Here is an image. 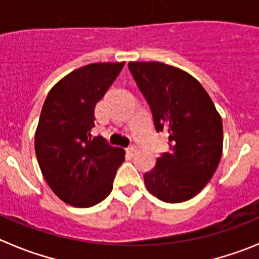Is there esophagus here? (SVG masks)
<instances>
[{
    "instance_id": "obj_1",
    "label": "esophagus",
    "mask_w": 259,
    "mask_h": 259,
    "mask_svg": "<svg viewBox=\"0 0 259 259\" xmlns=\"http://www.w3.org/2000/svg\"><path fill=\"white\" fill-rule=\"evenodd\" d=\"M137 151H138V149H137V147H135V146H130L129 148H126V152L130 154V156H134V154L137 153Z\"/></svg>"
}]
</instances>
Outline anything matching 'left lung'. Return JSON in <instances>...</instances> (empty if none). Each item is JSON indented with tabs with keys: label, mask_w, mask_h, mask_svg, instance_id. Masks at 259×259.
<instances>
[{
	"label": "left lung",
	"mask_w": 259,
	"mask_h": 259,
	"mask_svg": "<svg viewBox=\"0 0 259 259\" xmlns=\"http://www.w3.org/2000/svg\"><path fill=\"white\" fill-rule=\"evenodd\" d=\"M129 70L151 107L154 127L167 133L170 146L144 174V184L163 202H185L206 187L219 166L221 116L188 72L157 61L129 62Z\"/></svg>",
	"instance_id": "left-lung-1"
}]
</instances>
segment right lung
<instances>
[{
	"mask_svg": "<svg viewBox=\"0 0 259 259\" xmlns=\"http://www.w3.org/2000/svg\"><path fill=\"white\" fill-rule=\"evenodd\" d=\"M125 62H98L76 69L48 93L35 130L40 171L65 203L87 208L111 193L125 151L102 137L92 138L94 108Z\"/></svg>",
	"mask_w": 259,
	"mask_h": 259,
	"instance_id": "add662e5",
	"label": "right lung"
}]
</instances>
